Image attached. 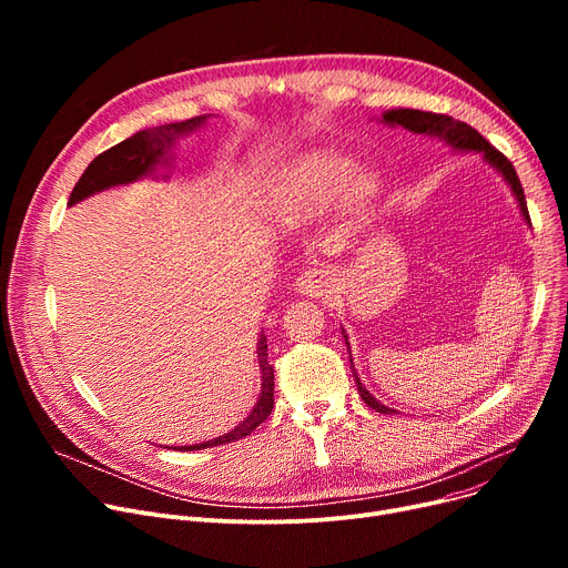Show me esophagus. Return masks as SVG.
I'll list each match as a JSON object with an SVG mask.
<instances>
[{"label":"esophagus","instance_id":"obj_1","mask_svg":"<svg viewBox=\"0 0 568 568\" xmlns=\"http://www.w3.org/2000/svg\"><path fill=\"white\" fill-rule=\"evenodd\" d=\"M329 287V272L326 268H306L294 281V290L300 292L302 296H322Z\"/></svg>","mask_w":568,"mask_h":568}]
</instances>
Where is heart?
<instances>
[{
	"label": "heart",
	"mask_w": 568,
	"mask_h": 568,
	"mask_svg": "<svg viewBox=\"0 0 568 568\" xmlns=\"http://www.w3.org/2000/svg\"><path fill=\"white\" fill-rule=\"evenodd\" d=\"M354 163L332 152H311L296 159L276 189V202L292 216L324 212L347 189ZM368 179H362V189Z\"/></svg>",
	"instance_id": "b5f03b06"
}]
</instances>
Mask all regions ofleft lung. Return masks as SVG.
Here are the masks:
<instances>
[{
    "instance_id": "obj_1",
    "label": "left lung",
    "mask_w": 568,
    "mask_h": 568,
    "mask_svg": "<svg viewBox=\"0 0 568 568\" xmlns=\"http://www.w3.org/2000/svg\"><path fill=\"white\" fill-rule=\"evenodd\" d=\"M382 124L386 126H403L407 129L409 133L414 135H422V138H428V140H442L446 144H452L456 152H479L484 154L486 163L493 165L501 176L504 182L511 186L516 200H518V206H520V214L523 219L531 225L529 221V212H527V202H525V193H523V186H520V179L511 165V161L506 159L501 152H497V149L481 135L476 133L471 126H467L465 122H458V119L449 116V114H435V112H424V110H412V108H398V110H386L379 119ZM345 334V332H343ZM347 341V336H345ZM349 347V343H347ZM352 362V359H349ZM352 373H354V366H352ZM354 382H356V389H359V396L362 400L382 412V414H396V409L382 405L366 386L362 384L359 375L354 373Z\"/></svg>"
}]
</instances>
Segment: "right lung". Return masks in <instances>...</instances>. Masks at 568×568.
Returning a JSON list of instances; mask_svg holds the SVG:
<instances>
[{"instance_id":"1","label":"right lung","mask_w":568,"mask_h":568,"mask_svg":"<svg viewBox=\"0 0 568 568\" xmlns=\"http://www.w3.org/2000/svg\"><path fill=\"white\" fill-rule=\"evenodd\" d=\"M209 116L212 114H200V116L186 119V122L144 129V131H138L135 135L126 138L124 142L110 146L108 152L99 154L92 163L87 165V170L82 172L78 184L71 191L69 206L78 204L80 200H84L89 195L101 193L105 189L138 182V179H142V176L154 174L156 168H168L172 161L174 142L179 138L191 135L197 129H202ZM257 364H260V375H262L260 398H257L253 412L242 424L232 428L230 433L209 439V442L189 444V446H165V449L200 452V449H209V446L230 444V442H236V439L251 435L274 409V366H268V362H266V336L264 334H260V338H257Z\"/></svg>"}]
</instances>
